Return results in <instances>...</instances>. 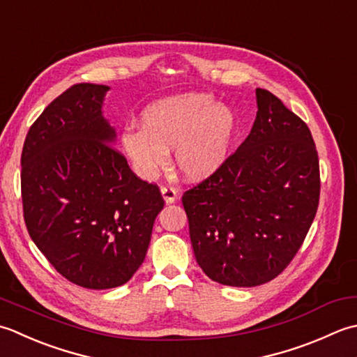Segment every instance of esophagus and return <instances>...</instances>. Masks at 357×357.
<instances>
[{
  "instance_id": "34e87169",
  "label": "esophagus",
  "mask_w": 357,
  "mask_h": 357,
  "mask_svg": "<svg viewBox=\"0 0 357 357\" xmlns=\"http://www.w3.org/2000/svg\"><path fill=\"white\" fill-rule=\"evenodd\" d=\"M162 195L166 203H174L177 200V189L169 185L162 186Z\"/></svg>"
}]
</instances>
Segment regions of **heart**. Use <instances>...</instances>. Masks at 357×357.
I'll list each match as a JSON object with an SVG mask.
<instances>
[{"label":"heart","instance_id":"1","mask_svg":"<svg viewBox=\"0 0 357 357\" xmlns=\"http://www.w3.org/2000/svg\"><path fill=\"white\" fill-rule=\"evenodd\" d=\"M140 128L120 134V148L138 176L152 178L165 168L174 148V162L188 180H205L227 163L237 130L232 109L211 93L188 92L149 105Z\"/></svg>","mask_w":357,"mask_h":357}]
</instances>
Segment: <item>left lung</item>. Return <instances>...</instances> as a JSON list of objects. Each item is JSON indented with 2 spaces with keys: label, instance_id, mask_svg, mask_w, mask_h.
<instances>
[{
  "label": "left lung",
  "instance_id": "8db88e82",
  "mask_svg": "<svg viewBox=\"0 0 357 357\" xmlns=\"http://www.w3.org/2000/svg\"><path fill=\"white\" fill-rule=\"evenodd\" d=\"M250 135L222 168L183 194L197 264L222 285L257 287L285 270L316 217L321 174L302 119L256 89Z\"/></svg>",
  "mask_w": 357,
  "mask_h": 357
}]
</instances>
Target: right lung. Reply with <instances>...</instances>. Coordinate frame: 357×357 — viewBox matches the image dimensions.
Instances as JSON below:
<instances>
[{"label": "right lung", "mask_w": 357, "mask_h": 357, "mask_svg": "<svg viewBox=\"0 0 357 357\" xmlns=\"http://www.w3.org/2000/svg\"><path fill=\"white\" fill-rule=\"evenodd\" d=\"M109 87L79 83L26 135L21 197L29 236L55 270L83 288L126 283L143 264L163 197L112 146L101 114Z\"/></svg>", "instance_id": "obj_1"}]
</instances>
